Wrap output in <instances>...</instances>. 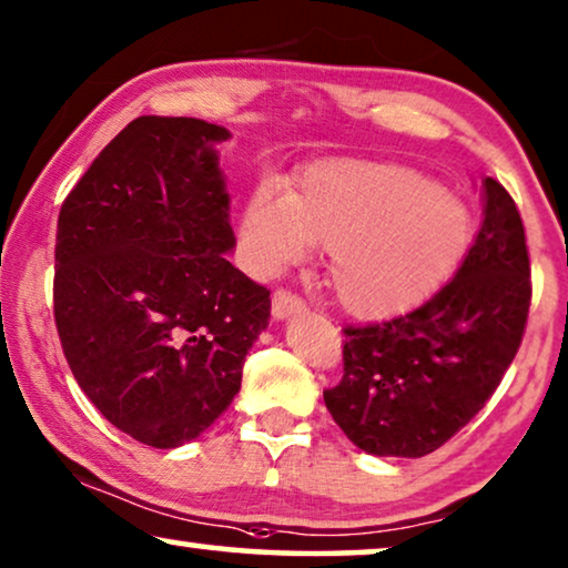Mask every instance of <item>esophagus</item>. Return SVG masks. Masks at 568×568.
<instances>
[{"mask_svg": "<svg viewBox=\"0 0 568 568\" xmlns=\"http://www.w3.org/2000/svg\"><path fill=\"white\" fill-rule=\"evenodd\" d=\"M271 312H274L276 320H286L292 315H302L304 312V302L300 297H294L292 292H276L274 300H271Z\"/></svg>", "mask_w": 568, "mask_h": 568, "instance_id": "obj_1", "label": "esophagus"}]
</instances>
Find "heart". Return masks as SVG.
<instances>
[{
  "instance_id": "obj_1",
  "label": "heart",
  "mask_w": 568,
  "mask_h": 568,
  "mask_svg": "<svg viewBox=\"0 0 568 568\" xmlns=\"http://www.w3.org/2000/svg\"><path fill=\"white\" fill-rule=\"evenodd\" d=\"M241 235L261 274L297 264L325 245V278L358 320H389L425 302L464 256L471 215L454 192L413 166L325 161L294 194L261 186Z\"/></svg>"
}]
</instances>
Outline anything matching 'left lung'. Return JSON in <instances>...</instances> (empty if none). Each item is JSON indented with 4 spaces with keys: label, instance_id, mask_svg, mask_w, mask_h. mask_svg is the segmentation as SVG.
Segmentation results:
<instances>
[{
    "label": "left lung",
    "instance_id": "8db88e82",
    "mask_svg": "<svg viewBox=\"0 0 568 568\" xmlns=\"http://www.w3.org/2000/svg\"><path fill=\"white\" fill-rule=\"evenodd\" d=\"M484 220L456 276L423 307L345 327L333 420L372 456L420 458L487 405L520 348L530 310L525 227L507 189L484 179Z\"/></svg>",
    "mask_w": 568,
    "mask_h": 568
}]
</instances>
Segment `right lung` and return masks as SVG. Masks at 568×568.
I'll list each match as a JSON object with an SVG mask.
<instances>
[{"label":"right lung","mask_w":568,"mask_h":568,"mask_svg":"<svg viewBox=\"0 0 568 568\" xmlns=\"http://www.w3.org/2000/svg\"><path fill=\"white\" fill-rule=\"evenodd\" d=\"M230 130L143 114L65 196L53 312L73 379L130 438L179 448L241 389L268 290L235 248L217 145Z\"/></svg>","instance_id":"obj_1"}]
</instances>
